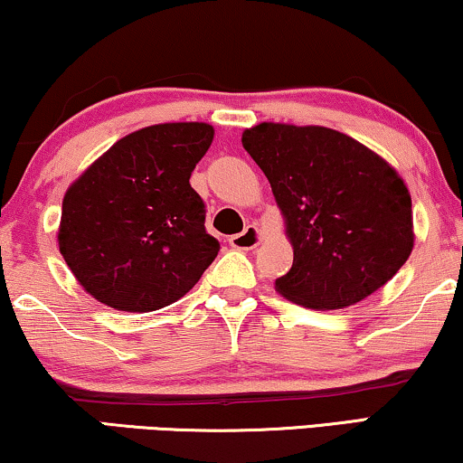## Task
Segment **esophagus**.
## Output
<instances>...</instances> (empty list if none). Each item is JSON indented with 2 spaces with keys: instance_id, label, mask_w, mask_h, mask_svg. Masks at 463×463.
<instances>
[{
  "instance_id": "1",
  "label": "esophagus",
  "mask_w": 463,
  "mask_h": 463,
  "mask_svg": "<svg viewBox=\"0 0 463 463\" xmlns=\"http://www.w3.org/2000/svg\"><path fill=\"white\" fill-rule=\"evenodd\" d=\"M229 243L231 247H234V250H253V247L260 243V232L256 226H247L243 232L232 234Z\"/></svg>"
}]
</instances>
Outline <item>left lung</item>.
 Here are the masks:
<instances>
[{
  "label": "left lung",
  "mask_w": 463,
  "mask_h": 463,
  "mask_svg": "<svg viewBox=\"0 0 463 463\" xmlns=\"http://www.w3.org/2000/svg\"><path fill=\"white\" fill-rule=\"evenodd\" d=\"M243 146L269 178L294 243L279 294L308 308H344L407 262L411 194L361 142L329 128L260 123L245 129Z\"/></svg>",
  "instance_id": "obj_1"
}]
</instances>
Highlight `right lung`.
<instances>
[{
	"mask_svg": "<svg viewBox=\"0 0 463 463\" xmlns=\"http://www.w3.org/2000/svg\"><path fill=\"white\" fill-rule=\"evenodd\" d=\"M213 140L207 123H161L115 142L69 188L58 245L88 294L148 312L194 288L218 256L191 174Z\"/></svg>",
	"mask_w": 463,
	"mask_h": 463,
	"instance_id": "1",
	"label": "right lung"
}]
</instances>
